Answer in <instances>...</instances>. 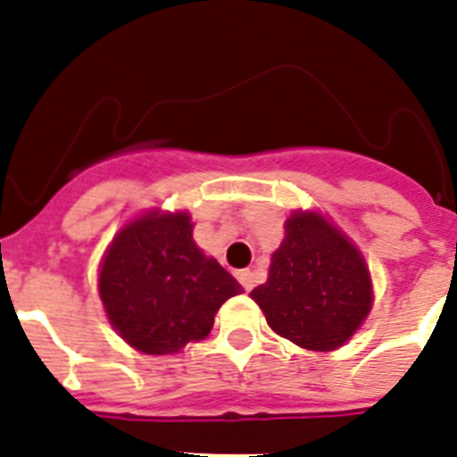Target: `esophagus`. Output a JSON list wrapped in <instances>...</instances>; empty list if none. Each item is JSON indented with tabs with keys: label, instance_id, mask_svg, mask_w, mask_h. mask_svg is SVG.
<instances>
[{
	"label": "esophagus",
	"instance_id": "obj_1",
	"mask_svg": "<svg viewBox=\"0 0 457 457\" xmlns=\"http://www.w3.org/2000/svg\"><path fill=\"white\" fill-rule=\"evenodd\" d=\"M237 278H239V282H242V287L246 292H251V289L256 287V275L251 270H239L237 272Z\"/></svg>",
	"mask_w": 457,
	"mask_h": 457
}]
</instances>
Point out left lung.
Instances as JSON below:
<instances>
[{"label": "left lung", "mask_w": 457, "mask_h": 457, "mask_svg": "<svg viewBox=\"0 0 457 457\" xmlns=\"http://www.w3.org/2000/svg\"><path fill=\"white\" fill-rule=\"evenodd\" d=\"M275 334L308 351H337L372 311V275L361 249L320 211H294L251 292Z\"/></svg>", "instance_id": "obj_1"}]
</instances>
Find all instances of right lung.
Wrapping results in <instances>:
<instances>
[{
	"label": "right lung",
	"instance_id": "obj_1",
	"mask_svg": "<svg viewBox=\"0 0 457 457\" xmlns=\"http://www.w3.org/2000/svg\"><path fill=\"white\" fill-rule=\"evenodd\" d=\"M187 211L152 208L118 229L99 263V299L118 337L146 355L206 339L242 285L194 242Z\"/></svg>",
	"mask_w": 457,
	"mask_h": 457
}]
</instances>
